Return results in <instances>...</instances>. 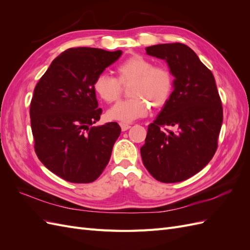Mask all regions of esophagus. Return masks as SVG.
<instances>
[{
  "mask_svg": "<svg viewBox=\"0 0 250 250\" xmlns=\"http://www.w3.org/2000/svg\"><path fill=\"white\" fill-rule=\"evenodd\" d=\"M120 126H121V129H122V131H126V130H128V129H129V128L131 127L129 124L123 123V122L120 123Z\"/></svg>",
  "mask_w": 250,
  "mask_h": 250,
  "instance_id": "1",
  "label": "esophagus"
}]
</instances>
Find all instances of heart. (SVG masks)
Returning a JSON list of instances; mask_svg holds the SVG:
<instances>
[{
    "instance_id": "obj_1",
    "label": "heart",
    "mask_w": 250,
    "mask_h": 250,
    "mask_svg": "<svg viewBox=\"0 0 250 250\" xmlns=\"http://www.w3.org/2000/svg\"><path fill=\"white\" fill-rule=\"evenodd\" d=\"M117 78L100 74L94 80V89L107 103L117 102L122 95V84H128L130 99L121 101L108 111V117L128 123L145 117L151 106L163 107L168 103L174 87V77L168 66L153 64L151 59L135 54L116 67Z\"/></svg>"
}]
</instances>
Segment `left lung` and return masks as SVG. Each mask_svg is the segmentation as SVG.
Masks as SVG:
<instances>
[{
	"instance_id": "1",
	"label": "left lung",
	"mask_w": 250,
	"mask_h": 250,
	"mask_svg": "<svg viewBox=\"0 0 250 250\" xmlns=\"http://www.w3.org/2000/svg\"><path fill=\"white\" fill-rule=\"evenodd\" d=\"M146 52L165 59L175 80L168 103L148 126L143 164L161 183H179L202 170L216 152L223 121L221 98L213 73L186 44H156Z\"/></svg>"
}]
</instances>
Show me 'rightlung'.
<instances>
[{
  "label": "right lung",
  "instance_id": "right-lung-1",
  "mask_svg": "<svg viewBox=\"0 0 250 250\" xmlns=\"http://www.w3.org/2000/svg\"><path fill=\"white\" fill-rule=\"evenodd\" d=\"M122 55L96 48H71L53 60L34 88L30 121L34 150L57 176L89 184L106 167L121 133L117 122L100 120L94 80Z\"/></svg>",
  "mask_w": 250,
  "mask_h": 250
}]
</instances>
